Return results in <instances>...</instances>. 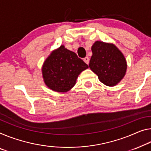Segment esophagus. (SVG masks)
<instances>
[{
  "label": "esophagus",
  "mask_w": 151,
  "mask_h": 151,
  "mask_svg": "<svg viewBox=\"0 0 151 151\" xmlns=\"http://www.w3.org/2000/svg\"><path fill=\"white\" fill-rule=\"evenodd\" d=\"M83 61H84V62L86 63L88 65V63H89V58H88V57H86L85 58H83Z\"/></svg>",
  "instance_id": "34e87169"
}]
</instances>
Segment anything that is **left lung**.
I'll list each match as a JSON object with an SVG mask.
<instances>
[{
	"label": "left lung",
	"instance_id": "obj_1",
	"mask_svg": "<svg viewBox=\"0 0 151 151\" xmlns=\"http://www.w3.org/2000/svg\"><path fill=\"white\" fill-rule=\"evenodd\" d=\"M89 67L99 80L108 86H114L126 75V60L123 53L113 45L96 41L92 45Z\"/></svg>",
	"mask_w": 151,
	"mask_h": 151
}]
</instances>
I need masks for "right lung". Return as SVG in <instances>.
Returning <instances> with one entry per match:
<instances>
[{"label":"right lung","instance_id":"add662e5","mask_svg":"<svg viewBox=\"0 0 151 151\" xmlns=\"http://www.w3.org/2000/svg\"><path fill=\"white\" fill-rule=\"evenodd\" d=\"M88 65L61 45L50 53L42 68L45 84L53 91L66 92L75 86L78 76Z\"/></svg>","mask_w":151,"mask_h":151}]
</instances>
